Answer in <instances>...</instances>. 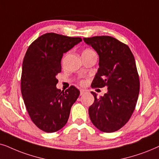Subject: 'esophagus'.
<instances>
[{"label":"esophagus","mask_w":159,"mask_h":159,"mask_svg":"<svg viewBox=\"0 0 159 159\" xmlns=\"http://www.w3.org/2000/svg\"><path fill=\"white\" fill-rule=\"evenodd\" d=\"M87 92L88 91L86 89H82L80 90V94H81V95H83L84 94H86Z\"/></svg>","instance_id":"34e87169"}]
</instances>
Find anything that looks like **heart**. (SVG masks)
<instances>
[{
	"label": "heart",
	"mask_w": 159,
	"mask_h": 159,
	"mask_svg": "<svg viewBox=\"0 0 159 159\" xmlns=\"http://www.w3.org/2000/svg\"><path fill=\"white\" fill-rule=\"evenodd\" d=\"M92 53H94V51H92L90 48H86V49L84 50L83 53H82V55H86V54H92ZM84 84V83H83Z\"/></svg>",
	"instance_id": "1"
}]
</instances>
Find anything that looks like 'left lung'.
<instances>
[{
	"label": "left lung",
	"mask_w": 159,
	"mask_h": 159,
	"mask_svg": "<svg viewBox=\"0 0 159 159\" xmlns=\"http://www.w3.org/2000/svg\"><path fill=\"white\" fill-rule=\"evenodd\" d=\"M99 55V69L92 88L107 86V92L89 108L92 124L103 132L123 127L132 116L139 92V80L134 55L126 44L107 35L84 38Z\"/></svg>",
	"instance_id": "left-lung-1"
}]
</instances>
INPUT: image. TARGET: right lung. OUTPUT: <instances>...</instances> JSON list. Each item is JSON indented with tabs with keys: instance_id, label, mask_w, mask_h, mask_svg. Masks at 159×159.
I'll use <instances>...</instances> for the list:
<instances>
[{
	"instance_id": "right-lung-1",
	"label": "right lung",
	"mask_w": 159,
	"mask_h": 159,
	"mask_svg": "<svg viewBox=\"0 0 159 159\" xmlns=\"http://www.w3.org/2000/svg\"><path fill=\"white\" fill-rule=\"evenodd\" d=\"M81 41L79 37L46 33L30 44L25 55L21 92L31 120L43 132L61 129L79 96L80 91L74 86L65 92L57 88L56 76L62 70L63 54Z\"/></svg>"
}]
</instances>
